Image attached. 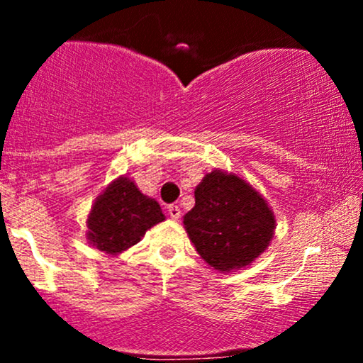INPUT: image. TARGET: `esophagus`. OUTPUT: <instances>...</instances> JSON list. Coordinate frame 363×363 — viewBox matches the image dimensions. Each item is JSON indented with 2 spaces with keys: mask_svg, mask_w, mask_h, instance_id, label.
<instances>
[{
  "mask_svg": "<svg viewBox=\"0 0 363 363\" xmlns=\"http://www.w3.org/2000/svg\"><path fill=\"white\" fill-rule=\"evenodd\" d=\"M167 211H169V216L172 220H179L181 218V208H179L177 205H170L169 208H167Z\"/></svg>",
  "mask_w": 363,
  "mask_h": 363,
  "instance_id": "1",
  "label": "esophagus"
}]
</instances>
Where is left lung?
Returning <instances> with one entry per match:
<instances>
[{"label":"left lung","mask_w":363,"mask_h":363,"mask_svg":"<svg viewBox=\"0 0 363 363\" xmlns=\"http://www.w3.org/2000/svg\"><path fill=\"white\" fill-rule=\"evenodd\" d=\"M194 199L182 223L208 266L237 272L268 249L277 220L268 201L242 177L211 170L196 186Z\"/></svg>","instance_id":"8db88e82"}]
</instances>
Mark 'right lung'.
<instances>
[{
    "label": "right lung",
    "mask_w": 363,
    "mask_h": 363,
    "mask_svg": "<svg viewBox=\"0 0 363 363\" xmlns=\"http://www.w3.org/2000/svg\"><path fill=\"white\" fill-rule=\"evenodd\" d=\"M164 220L165 215L155 199L141 193L135 181L121 176L91 205L86 239L91 247L118 256L138 244L148 228Z\"/></svg>",
    "instance_id": "obj_1"
}]
</instances>
